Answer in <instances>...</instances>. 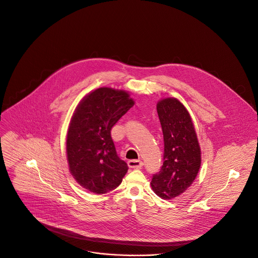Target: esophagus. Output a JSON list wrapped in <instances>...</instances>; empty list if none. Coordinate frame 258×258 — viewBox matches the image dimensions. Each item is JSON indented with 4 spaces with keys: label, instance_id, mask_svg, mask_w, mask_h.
<instances>
[{
    "label": "esophagus",
    "instance_id": "34e87169",
    "mask_svg": "<svg viewBox=\"0 0 258 258\" xmlns=\"http://www.w3.org/2000/svg\"><path fill=\"white\" fill-rule=\"evenodd\" d=\"M127 165H128L130 168L139 169V168H141L143 166V162L140 161V160H130L127 162Z\"/></svg>",
    "mask_w": 258,
    "mask_h": 258
}]
</instances>
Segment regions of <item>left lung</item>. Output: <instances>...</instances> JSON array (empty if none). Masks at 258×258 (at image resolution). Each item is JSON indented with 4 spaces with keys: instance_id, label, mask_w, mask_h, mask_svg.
Segmentation results:
<instances>
[{
    "instance_id": "obj_1",
    "label": "left lung",
    "mask_w": 258,
    "mask_h": 258,
    "mask_svg": "<svg viewBox=\"0 0 258 258\" xmlns=\"http://www.w3.org/2000/svg\"><path fill=\"white\" fill-rule=\"evenodd\" d=\"M157 113L164 137V163L150 184L159 198L172 199L184 192L197 178L201 151L191 117L177 98L160 100Z\"/></svg>"
}]
</instances>
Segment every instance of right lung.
<instances>
[{"label": "right lung", "mask_w": 258, "mask_h": 258, "mask_svg": "<svg viewBox=\"0 0 258 258\" xmlns=\"http://www.w3.org/2000/svg\"><path fill=\"white\" fill-rule=\"evenodd\" d=\"M134 105L127 91L100 87L85 95L75 110L67 135V159L73 177L90 192L115 189L127 172L111 130Z\"/></svg>", "instance_id": "1"}]
</instances>
